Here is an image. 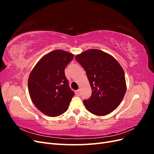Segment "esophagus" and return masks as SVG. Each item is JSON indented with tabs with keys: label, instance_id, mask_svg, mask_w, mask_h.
Wrapping results in <instances>:
<instances>
[{
	"label": "esophagus",
	"instance_id": "34e87169",
	"mask_svg": "<svg viewBox=\"0 0 154 154\" xmlns=\"http://www.w3.org/2000/svg\"><path fill=\"white\" fill-rule=\"evenodd\" d=\"M76 94H78V96H80L81 95V91L80 90H77L76 91Z\"/></svg>",
	"mask_w": 154,
	"mask_h": 154
}]
</instances>
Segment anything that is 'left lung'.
<instances>
[{
    "instance_id": "obj_1",
    "label": "left lung",
    "mask_w": 154,
    "mask_h": 154,
    "mask_svg": "<svg viewBox=\"0 0 154 154\" xmlns=\"http://www.w3.org/2000/svg\"><path fill=\"white\" fill-rule=\"evenodd\" d=\"M75 59L85 69L92 88L90 98L83 100L86 109L96 116L110 114L126 92L123 68L111 55L98 49L87 50Z\"/></svg>"
}]
</instances>
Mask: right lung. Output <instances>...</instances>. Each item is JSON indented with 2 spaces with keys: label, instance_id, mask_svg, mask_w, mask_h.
Instances as JSON below:
<instances>
[{
  "label": "right lung",
  "instance_id": "obj_1",
  "mask_svg": "<svg viewBox=\"0 0 154 154\" xmlns=\"http://www.w3.org/2000/svg\"><path fill=\"white\" fill-rule=\"evenodd\" d=\"M73 58L67 51H53L39 60L29 74L31 99L45 115L57 117L68 109L74 92L69 87L65 69Z\"/></svg>",
  "mask_w": 154,
  "mask_h": 154
}]
</instances>
